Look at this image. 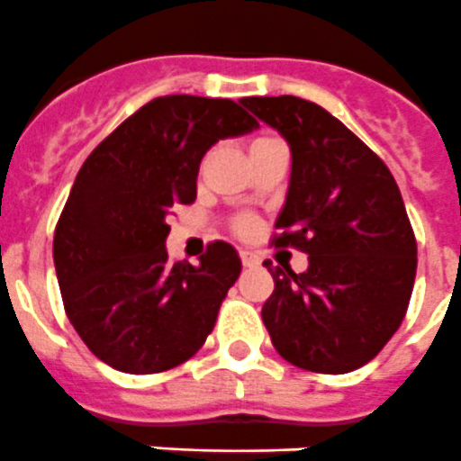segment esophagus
I'll use <instances>...</instances> for the list:
<instances>
[{
	"instance_id": "1",
	"label": "esophagus",
	"mask_w": 461,
	"mask_h": 461,
	"mask_svg": "<svg viewBox=\"0 0 461 461\" xmlns=\"http://www.w3.org/2000/svg\"><path fill=\"white\" fill-rule=\"evenodd\" d=\"M241 262L243 267H258L260 265V258L255 253H249V250H241Z\"/></svg>"
}]
</instances>
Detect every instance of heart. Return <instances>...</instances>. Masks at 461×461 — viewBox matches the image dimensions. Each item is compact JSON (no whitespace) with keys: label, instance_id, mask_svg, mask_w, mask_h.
<instances>
[{"label":"heart","instance_id":"1","mask_svg":"<svg viewBox=\"0 0 461 461\" xmlns=\"http://www.w3.org/2000/svg\"><path fill=\"white\" fill-rule=\"evenodd\" d=\"M269 140H276V138H269V135H262V138H255V140L250 142V149H253V147L265 145V142H269ZM243 227H249V224H243Z\"/></svg>","mask_w":461,"mask_h":461}]
</instances>
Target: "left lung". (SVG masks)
Returning <instances> with one entry per match:
<instances>
[{"mask_svg":"<svg viewBox=\"0 0 461 461\" xmlns=\"http://www.w3.org/2000/svg\"><path fill=\"white\" fill-rule=\"evenodd\" d=\"M243 105L290 147V183L274 243L309 255L307 272L267 265L262 321L297 368L342 375L392 339L408 309L417 243L401 189L377 154L316 103L278 95Z\"/></svg>","mask_w":461,"mask_h":461,"instance_id":"obj_1","label":"left lung"}]
</instances>
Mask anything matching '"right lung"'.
<instances>
[{
	"label": "right lung",
	"instance_id": "obj_1",
	"mask_svg": "<svg viewBox=\"0 0 461 461\" xmlns=\"http://www.w3.org/2000/svg\"><path fill=\"white\" fill-rule=\"evenodd\" d=\"M260 123L234 100L164 95L131 114L77 173L53 237L69 323L114 370L149 375L196 354L241 274L230 243L171 262L168 222L196 199L203 154Z\"/></svg>",
	"mask_w": 461,
	"mask_h": 461
}]
</instances>
